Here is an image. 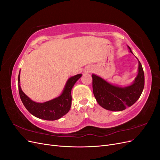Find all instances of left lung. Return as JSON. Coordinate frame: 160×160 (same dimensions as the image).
Instances as JSON below:
<instances>
[{
  "instance_id": "1",
  "label": "left lung",
  "mask_w": 160,
  "mask_h": 160,
  "mask_svg": "<svg viewBox=\"0 0 160 160\" xmlns=\"http://www.w3.org/2000/svg\"><path fill=\"white\" fill-rule=\"evenodd\" d=\"M92 78L93 91L97 101L101 107L109 111H123L132 106L139 98L144 88V72L139 61L138 75L134 83L126 88L111 85L94 74L92 75Z\"/></svg>"
}]
</instances>
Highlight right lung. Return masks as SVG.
<instances>
[{
  "label": "right lung",
  "mask_w": 160,
  "mask_h": 160,
  "mask_svg": "<svg viewBox=\"0 0 160 160\" xmlns=\"http://www.w3.org/2000/svg\"><path fill=\"white\" fill-rule=\"evenodd\" d=\"M81 74L71 77L67 81L62 94L58 98L45 103H36L30 99L22 91L20 83V72L18 74V91L24 106L35 117L45 120L53 121L60 119L69 112L71 106V89L81 77Z\"/></svg>",
  "instance_id": "obj_1"
}]
</instances>
